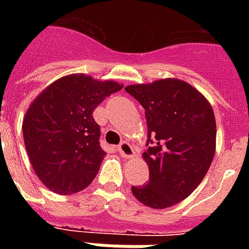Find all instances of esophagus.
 Masks as SVG:
<instances>
[{"mask_svg":"<svg viewBox=\"0 0 249 249\" xmlns=\"http://www.w3.org/2000/svg\"><path fill=\"white\" fill-rule=\"evenodd\" d=\"M119 152L121 157H125V159H132L135 156V152H133V148L130 145L128 141H123L119 145Z\"/></svg>","mask_w":249,"mask_h":249,"instance_id":"esophagus-1","label":"esophagus"}]
</instances>
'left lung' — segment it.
<instances>
[{"instance_id": "obj_1", "label": "left lung", "mask_w": 249, "mask_h": 249, "mask_svg": "<svg viewBox=\"0 0 249 249\" xmlns=\"http://www.w3.org/2000/svg\"><path fill=\"white\" fill-rule=\"evenodd\" d=\"M125 90L145 109L151 145L142 153L149 181L132 187V193L146 207H172L197 188L212 164L216 151L212 105L178 78L128 85Z\"/></svg>"}]
</instances>
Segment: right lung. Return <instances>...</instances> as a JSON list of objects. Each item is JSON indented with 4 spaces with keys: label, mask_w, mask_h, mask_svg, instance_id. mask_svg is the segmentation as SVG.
Segmentation results:
<instances>
[{
    "label": "right lung",
    "mask_w": 249,
    "mask_h": 249,
    "mask_svg": "<svg viewBox=\"0 0 249 249\" xmlns=\"http://www.w3.org/2000/svg\"><path fill=\"white\" fill-rule=\"evenodd\" d=\"M123 84L84 73L64 76L32 101L22 121L25 148L37 178L52 192L73 195L96 178L104 156L93 110Z\"/></svg>",
    "instance_id": "right-lung-1"
}]
</instances>
